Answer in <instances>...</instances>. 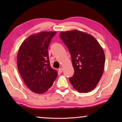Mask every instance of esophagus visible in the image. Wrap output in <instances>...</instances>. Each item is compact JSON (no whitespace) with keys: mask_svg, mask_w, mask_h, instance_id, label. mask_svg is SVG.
<instances>
[{"mask_svg":"<svg viewBox=\"0 0 122 122\" xmlns=\"http://www.w3.org/2000/svg\"><path fill=\"white\" fill-rule=\"evenodd\" d=\"M63 69L62 68H60L59 69H58V71H59V72L61 73L63 72Z\"/></svg>","mask_w":122,"mask_h":122,"instance_id":"obj_1","label":"esophagus"}]
</instances>
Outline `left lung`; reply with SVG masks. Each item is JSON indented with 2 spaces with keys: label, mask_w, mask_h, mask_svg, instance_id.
I'll use <instances>...</instances> for the list:
<instances>
[{
  "label": "left lung",
  "mask_w": 122,
  "mask_h": 122,
  "mask_svg": "<svg viewBox=\"0 0 122 122\" xmlns=\"http://www.w3.org/2000/svg\"><path fill=\"white\" fill-rule=\"evenodd\" d=\"M60 37L69 50L74 69L69 81L79 93L92 91L101 79L105 64L103 48L88 33L74 30L61 31Z\"/></svg>",
  "instance_id": "8db88e82"
}]
</instances>
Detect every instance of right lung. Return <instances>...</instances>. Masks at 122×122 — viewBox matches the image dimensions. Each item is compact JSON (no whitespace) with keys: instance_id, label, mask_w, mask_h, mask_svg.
Listing matches in <instances>:
<instances>
[{"instance_id":"add662e5","label":"right lung","mask_w":122,"mask_h":122,"mask_svg":"<svg viewBox=\"0 0 122 122\" xmlns=\"http://www.w3.org/2000/svg\"><path fill=\"white\" fill-rule=\"evenodd\" d=\"M56 31H41L26 38L17 55L18 71L29 89L43 94L52 86L58 72L50 64L48 46Z\"/></svg>"}]
</instances>
